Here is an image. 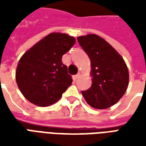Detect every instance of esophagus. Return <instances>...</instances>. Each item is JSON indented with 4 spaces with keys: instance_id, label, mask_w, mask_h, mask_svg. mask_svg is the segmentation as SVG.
I'll list each match as a JSON object with an SVG mask.
<instances>
[{
    "instance_id": "esophagus-1",
    "label": "esophagus",
    "mask_w": 146,
    "mask_h": 146,
    "mask_svg": "<svg viewBox=\"0 0 146 146\" xmlns=\"http://www.w3.org/2000/svg\"><path fill=\"white\" fill-rule=\"evenodd\" d=\"M80 76H81V73H80V72H79V73H77V74L76 75V78L77 79V78H79Z\"/></svg>"
}]
</instances>
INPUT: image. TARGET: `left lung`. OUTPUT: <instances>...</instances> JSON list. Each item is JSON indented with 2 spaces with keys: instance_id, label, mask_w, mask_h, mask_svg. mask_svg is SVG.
Listing matches in <instances>:
<instances>
[{
  "instance_id": "1",
  "label": "left lung",
  "mask_w": 146,
  "mask_h": 146,
  "mask_svg": "<svg viewBox=\"0 0 146 146\" xmlns=\"http://www.w3.org/2000/svg\"><path fill=\"white\" fill-rule=\"evenodd\" d=\"M91 60L92 87L82 91L92 107L103 110L116 104L127 91L129 73L125 62L111 45L98 35L77 37Z\"/></svg>"
}]
</instances>
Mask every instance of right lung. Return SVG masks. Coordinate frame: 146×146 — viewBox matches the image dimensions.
<instances>
[{
    "label": "right lung",
    "instance_id": "obj_1",
    "mask_svg": "<svg viewBox=\"0 0 146 146\" xmlns=\"http://www.w3.org/2000/svg\"><path fill=\"white\" fill-rule=\"evenodd\" d=\"M75 43L68 34L50 33L21 57L15 80L28 101L45 107L60 99L73 81L62 58Z\"/></svg>",
    "mask_w": 146,
    "mask_h": 146
}]
</instances>
